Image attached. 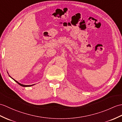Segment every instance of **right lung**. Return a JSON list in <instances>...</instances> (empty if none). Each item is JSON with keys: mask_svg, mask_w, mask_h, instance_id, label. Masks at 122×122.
<instances>
[{"mask_svg": "<svg viewBox=\"0 0 122 122\" xmlns=\"http://www.w3.org/2000/svg\"><path fill=\"white\" fill-rule=\"evenodd\" d=\"M12 79H13V78H12ZM13 80L14 81H15L17 83H18V84L20 85L21 86H23V87H30V86H31L34 85H23V84H20V83H19V82H18L16 81L15 80H14V79H13Z\"/></svg>", "mask_w": 122, "mask_h": 122, "instance_id": "obj_1", "label": "right lung"}]
</instances>
